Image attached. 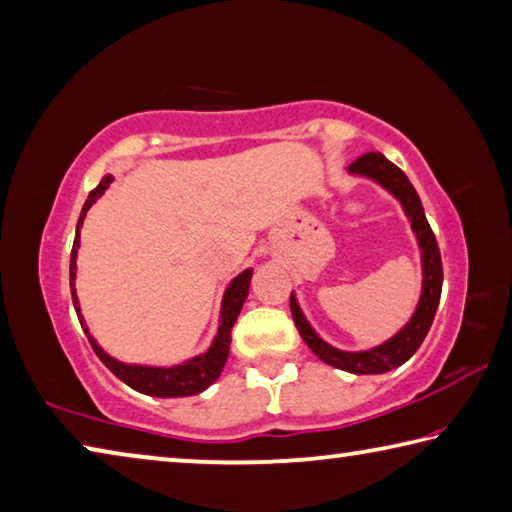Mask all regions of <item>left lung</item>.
Returning a JSON list of instances; mask_svg holds the SVG:
<instances>
[{
  "instance_id": "obj_1",
  "label": "left lung",
  "mask_w": 512,
  "mask_h": 512,
  "mask_svg": "<svg viewBox=\"0 0 512 512\" xmlns=\"http://www.w3.org/2000/svg\"><path fill=\"white\" fill-rule=\"evenodd\" d=\"M351 174H360V177H370L376 183H381L385 190H390L395 195L413 226L417 242L422 249V270H424V283H422V297L417 304L410 322L401 329L397 335H392L383 345L367 349V351H340L326 342L313 331V326L301 313L295 295H290V311L292 320H295L299 335L304 342L311 347L313 354L324 360L326 365L338 367L351 374H383L395 370V367L404 365L406 360L415 354L417 349L429 333L435 311L440 304V292H442V258L438 249V240H435L429 222H426L422 201L417 197L413 183L408 181L404 172L399 170L395 163H390L383 154H363L349 165Z\"/></svg>"
}]
</instances>
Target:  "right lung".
Returning a JSON list of instances; mask_svg holds the SVG:
<instances>
[{
	"mask_svg": "<svg viewBox=\"0 0 512 512\" xmlns=\"http://www.w3.org/2000/svg\"><path fill=\"white\" fill-rule=\"evenodd\" d=\"M113 183L111 174L99 181V186L90 192L86 204L81 208L79 222H77V233H74V245H72V254H70V290H72V301H74V311H77L79 322L83 326V331L88 335L90 347L95 349V354L99 360L111 370L117 379L124 381L129 388L142 392V395L149 397H190L197 395V392L206 390L208 385L217 381V376L222 374V367L229 358V345H231V329L238 320V313L242 304H245L247 292H249V281H251V270H245L240 276L231 281V286L226 288L224 299H222V313H220V329H217V335L213 340L211 349L206 354H201L192 360H186V363L174 365V367H147V365H127L120 363L106 354V351L97 345L95 338H92L90 331L86 329V322H83L81 311H79V299L77 292H74V270H77V249H79V236H81V224L83 217H86L88 208L95 204V201L104 195L106 188Z\"/></svg>",
	"mask_w": 512,
	"mask_h": 512,
	"instance_id": "obj_1",
	"label": "right lung"
}]
</instances>
